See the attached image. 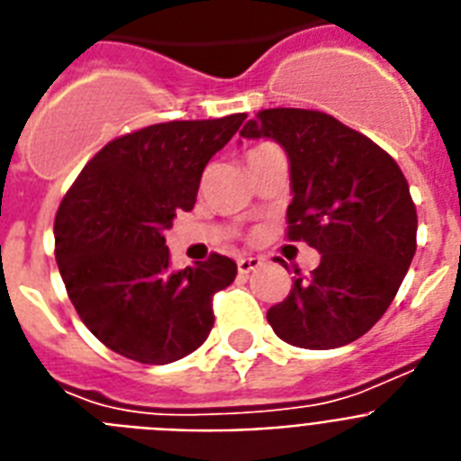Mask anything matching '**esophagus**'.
I'll use <instances>...</instances> for the list:
<instances>
[{"label": "esophagus", "instance_id": "obj_1", "mask_svg": "<svg viewBox=\"0 0 461 461\" xmlns=\"http://www.w3.org/2000/svg\"><path fill=\"white\" fill-rule=\"evenodd\" d=\"M262 262H265L262 258H239L237 267L241 274H250V272H255V269H260Z\"/></svg>", "mask_w": 461, "mask_h": 461}]
</instances>
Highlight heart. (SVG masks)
Instances as JSON below:
<instances>
[{
	"label": "heart",
	"mask_w": 461,
	"mask_h": 461,
	"mask_svg": "<svg viewBox=\"0 0 461 461\" xmlns=\"http://www.w3.org/2000/svg\"><path fill=\"white\" fill-rule=\"evenodd\" d=\"M265 147H272V145H258V147H253V149H250L249 154H255V152H260V149H265Z\"/></svg>",
	"instance_id": "1"
}]
</instances>
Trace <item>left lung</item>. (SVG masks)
I'll list each match as a JSON object with an SVG mask.
<instances>
[{"label": "left lung", "mask_w": 461, "mask_h": 461, "mask_svg": "<svg viewBox=\"0 0 461 461\" xmlns=\"http://www.w3.org/2000/svg\"><path fill=\"white\" fill-rule=\"evenodd\" d=\"M241 135L284 147L293 180L285 237L321 253L309 276L295 269L288 297L267 312L269 326L303 349L354 342L389 309L415 255L417 211L403 171L319 110H260Z\"/></svg>", "instance_id": "1"}]
</instances>
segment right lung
Returning a JSON list of instances; mask_svg holds the SVG:
<instances>
[{
    "label": "right lung",
    "instance_id": "right-lung-1",
    "mask_svg": "<svg viewBox=\"0 0 461 461\" xmlns=\"http://www.w3.org/2000/svg\"><path fill=\"white\" fill-rule=\"evenodd\" d=\"M246 114L152 123L107 142L77 176L53 222L56 260L84 326L147 366L192 354L212 328V295L237 262L211 253L173 269L164 231L192 211L201 173Z\"/></svg>",
    "mask_w": 461,
    "mask_h": 461
}]
</instances>
